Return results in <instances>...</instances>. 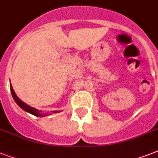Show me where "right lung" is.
I'll use <instances>...</instances> for the list:
<instances>
[{"mask_svg":"<svg viewBox=\"0 0 158 158\" xmlns=\"http://www.w3.org/2000/svg\"><path fill=\"white\" fill-rule=\"evenodd\" d=\"M10 92H11V94H12V97H13L14 100L15 101V102L17 104H18L19 106H20L23 110H24L25 111H28V112H29L30 114H32V115H36V116H45V115H42L40 113V110H37V109H35V108H33L31 107V106H29L28 105H27L26 103H24L23 102H22L20 100V99L18 97L16 96L15 93V91H14L13 88H12V85H10ZM54 113H56V112H59L58 110H54L53 111Z\"/></svg>","mask_w":158,"mask_h":158,"instance_id":"1","label":"right lung"}]
</instances>
